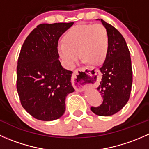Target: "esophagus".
I'll use <instances>...</instances> for the list:
<instances>
[{"label":"esophagus","instance_id":"1","mask_svg":"<svg viewBox=\"0 0 149 149\" xmlns=\"http://www.w3.org/2000/svg\"><path fill=\"white\" fill-rule=\"evenodd\" d=\"M85 69L79 68L73 72V85L76 91H83L86 86L91 84L90 83V79L87 76L84 74Z\"/></svg>","mask_w":149,"mask_h":149}]
</instances>
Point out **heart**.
<instances>
[{"label":"heart","mask_w":149,"mask_h":149,"mask_svg":"<svg viewBox=\"0 0 149 149\" xmlns=\"http://www.w3.org/2000/svg\"><path fill=\"white\" fill-rule=\"evenodd\" d=\"M109 43L107 30L102 24H78L66 32L58 52L69 68L76 65L79 55L84 63L98 65L106 59Z\"/></svg>","instance_id":"obj_1"}]
</instances>
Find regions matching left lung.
I'll list each match as a JSON object with an SVG mask.
<instances>
[{"label":"left lung","instance_id":"8db88e82","mask_svg":"<svg viewBox=\"0 0 149 149\" xmlns=\"http://www.w3.org/2000/svg\"><path fill=\"white\" fill-rule=\"evenodd\" d=\"M100 20V19H98ZM109 35V49L100 68L102 79L97 90L103 102L91 110L100 116H110L119 112L130 98L133 83V70L130 51L124 37L117 29L100 19Z\"/></svg>","mask_w":149,"mask_h":149}]
</instances>
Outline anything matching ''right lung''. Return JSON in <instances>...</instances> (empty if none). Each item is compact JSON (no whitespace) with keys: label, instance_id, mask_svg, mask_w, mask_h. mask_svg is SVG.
Returning <instances> with one entry per match:
<instances>
[{"label":"right lung","instance_id":"obj_1","mask_svg":"<svg viewBox=\"0 0 149 149\" xmlns=\"http://www.w3.org/2000/svg\"><path fill=\"white\" fill-rule=\"evenodd\" d=\"M73 22L41 24L32 30L21 49L16 88L21 104L34 118L52 121L62 117L65 97L75 91L70 70L59 61L58 40Z\"/></svg>","mask_w":149,"mask_h":149}]
</instances>
